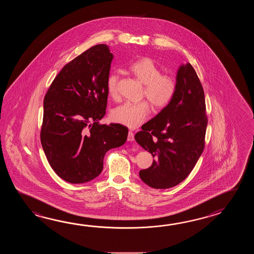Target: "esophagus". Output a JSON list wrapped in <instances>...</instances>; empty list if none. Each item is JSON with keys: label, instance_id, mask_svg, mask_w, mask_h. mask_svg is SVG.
Returning a JSON list of instances; mask_svg holds the SVG:
<instances>
[{"label": "esophagus", "instance_id": "esophagus-1", "mask_svg": "<svg viewBox=\"0 0 254 254\" xmlns=\"http://www.w3.org/2000/svg\"><path fill=\"white\" fill-rule=\"evenodd\" d=\"M127 140H129V141H133L134 140V133L132 131L129 130V132H128Z\"/></svg>", "mask_w": 254, "mask_h": 254}]
</instances>
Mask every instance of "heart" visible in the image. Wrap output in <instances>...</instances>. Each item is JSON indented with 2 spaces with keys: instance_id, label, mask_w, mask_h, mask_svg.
<instances>
[{
  "instance_id": "1",
  "label": "heart",
  "mask_w": 254,
  "mask_h": 254,
  "mask_svg": "<svg viewBox=\"0 0 254 254\" xmlns=\"http://www.w3.org/2000/svg\"><path fill=\"white\" fill-rule=\"evenodd\" d=\"M129 70L144 85L142 94L154 108L167 106L176 91L174 78L162 75V70L155 62L147 57L135 61L129 65ZM118 81L119 76L116 73H111L106 81L109 95L114 99L118 97ZM149 111V104L145 101L123 103L113 111L112 119L120 125L134 129L145 121Z\"/></svg>"
}]
</instances>
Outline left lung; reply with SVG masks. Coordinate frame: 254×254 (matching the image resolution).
Here are the masks:
<instances>
[{"instance_id": "8db88e82", "label": "left lung", "mask_w": 254, "mask_h": 254, "mask_svg": "<svg viewBox=\"0 0 254 254\" xmlns=\"http://www.w3.org/2000/svg\"><path fill=\"white\" fill-rule=\"evenodd\" d=\"M204 92L190 64H181L172 101L142 125L134 139L155 158L140 178L154 189H168L182 183L194 168L204 149Z\"/></svg>"}]
</instances>
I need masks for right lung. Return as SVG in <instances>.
Segmentation results:
<instances>
[{
	"mask_svg": "<svg viewBox=\"0 0 254 254\" xmlns=\"http://www.w3.org/2000/svg\"><path fill=\"white\" fill-rule=\"evenodd\" d=\"M113 59L108 45L88 49L65 65L44 97L43 151L56 174L70 184L96 178L105 153L127 140L124 125H99L106 113Z\"/></svg>",
	"mask_w": 254,
	"mask_h": 254,
	"instance_id": "add662e5",
	"label": "right lung"
}]
</instances>
